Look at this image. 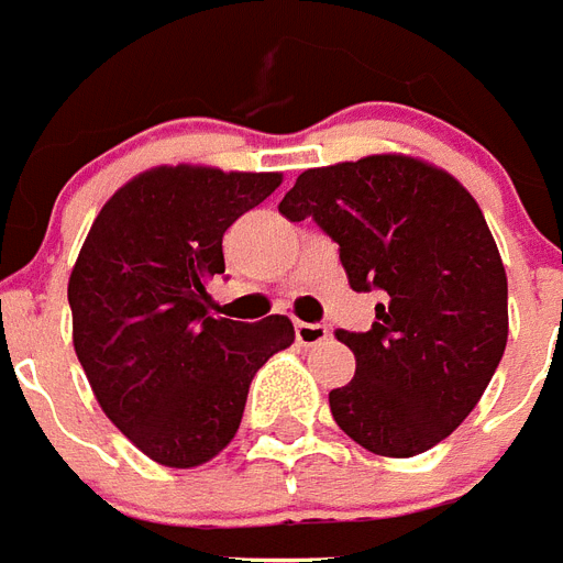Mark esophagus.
<instances>
[{"label": "esophagus", "mask_w": 563, "mask_h": 563, "mask_svg": "<svg viewBox=\"0 0 563 563\" xmlns=\"http://www.w3.org/2000/svg\"><path fill=\"white\" fill-rule=\"evenodd\" d=\"M328 336H331L328 325H319V322H296V343L305 345V349L325 343Z\"/></svg>", "instance_id": "34e87169"}]
</instances>
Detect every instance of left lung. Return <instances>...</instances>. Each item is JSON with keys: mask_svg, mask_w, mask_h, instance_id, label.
<instances>
[{"mask_svg": "<svg viewBox=\"0 0 563 563\" xmlns=\"http://www.w3.org/2000/svg\"><path fill=\"white\" fill-rule=\"evenodd\" d=\"M340 244L352 290H380L363 334L336 331L354 377L328 393L349 439L407 460L456 430L509 340V282L483 209L460 179L407 154L308 168L278 203Z\"/></svg>", "mask_w": 563, "mask_h": 563, "instance_id": "obj_1", "label": "left lung"}]
</instances>
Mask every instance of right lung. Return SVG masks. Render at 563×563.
<instances>
[{
	"instance_id": "right-lung-1",
	"label": "right lung",
	"mask_w": 563,
	"mask_h": 563,
	"mask_svg": "<svg viewBox=\"0 0 563 563\" xmlns=\"http://www.w3.org/2000/svg\"><path fill=\"white\" fill-rule=\"evenodd\" d=\"M282 174L159 165L98 211L69 276L71 343L103 416L165 467H197L235 439L255 372L296 340L287 317H211L223 232Z\"/></svg>"
}]
</instances>
